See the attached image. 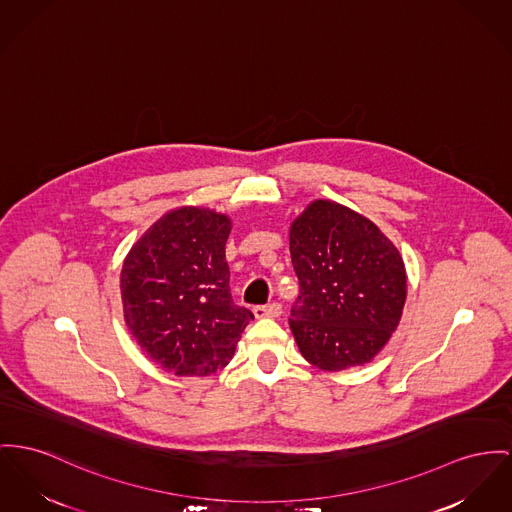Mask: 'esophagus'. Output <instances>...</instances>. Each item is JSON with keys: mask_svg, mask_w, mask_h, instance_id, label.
I'll list each match as a JSON object with an SVG mask.
<instances>
[{"mask_svg": "<svg viewBox=\"0 0 512 512\" xmlns=\"http://www.w3.org/2000/svg\"><path fill=\"white\" fill-rule=\"evenodd\" d=\"M256 318H277L281 314V305L279 303H270L262 307H254Z\"/></svg>", "mask_w": 512, "mask_h": 512, "instance_id": "obj_1", "label": "esophagus"}]
</instances>
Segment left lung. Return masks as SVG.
<instances>
[{
  "mask_svg": "<svg viewBox=\"0 0 512 512\" xmlns=\"http://www.w3.org/2000/svg\"><path fill=\"white\" fill-rule=\"evenodd\" d=\"M299 297L289 326L308 363L324 371L365 365L390 340L406 303V268L375 223L316 200L289 233Z\"/></svg>",
  "mask_w": 512,
  "mask_h": 512,
  "instance_id": "8db88e82",
  "label": "left lung"
}]
</instances>
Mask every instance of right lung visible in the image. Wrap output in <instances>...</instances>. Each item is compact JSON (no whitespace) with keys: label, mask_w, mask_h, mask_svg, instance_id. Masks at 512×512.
I'll list each match as a JSON object with an SVG mask.
<instances>
[{"label":"right lung","mask_w":512,"mask_h":512,"mask_svg":"<svg viewBox=\"0 0 512 512\" xmlns=\"http://www.w3.org/2000/svg\"><path fill=\"white\" fill-rule=\"evenodd\" d=\"M229 233L227 215L180 207L151 225L124 260L126 324L149 359L174 375L223 369L254 320L231 297Z\"/></svg>","instance_id":"add662e5"}]
</instances>
